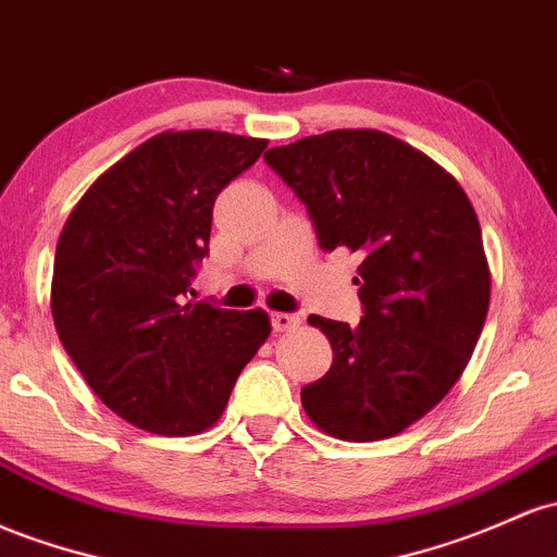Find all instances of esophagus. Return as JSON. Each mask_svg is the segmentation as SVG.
I'll use <instances>...</instances> for the list:
<instances>
[{
	"label": "esophagus",
	"mask_w": 557,
	"mask_h": 557,
	"mask_svg": "<svg viewBox=\"0 0 557 557\" xmlns=\"http://www.w3.org/2000/svg\"><path fill=\"white\" fill-rule=\"evenodd\" d=\"M301 325V317L298 314H285V311H277V314H272V327L274 333H288V330Z\"/></svg>",
	"instance_id": "esophagus-1"
}]
</instances>
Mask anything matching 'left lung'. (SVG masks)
<instances>
[{
	"label": "left lung",
	"instance_id": "left-lung-1",
	"mask_svg": "<svg viewBox=\"0 0 557 557\" xmlns=\"http://www.w3.org/2000/svg\"><path fill=\"white\" fill-rule=\"evenodd\" d=\"M264 161L307 206L320 248L359 256L364 317H309L333 364L301 405L344 442L396 436L449 394L479 344L492 293L479 216L455 176L386 132L314 134Z\"/></svg>",
	"mask_w": 557,
	"mask_h": 557
}]
</instances>
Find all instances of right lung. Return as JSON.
Segmentation results:
<instances>
[{"instance_id": "1", "label": "right lung", "mask_w": 557, "mask_h": 557, "mask_svg": "<svg viewBox=\"0 0 557 557\" xmlns=\"http://www.w3.org/2000/svg\"><path fill=\"white\" fill-rule=\"evenodd\" d=\"M267 139L163 132L110 166L60 232L52 320L89 388L126 423L193 436L222 418L272 333L267 311L187 301L213 200Z\"/></svg>"}]
</instances>
